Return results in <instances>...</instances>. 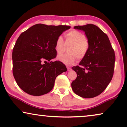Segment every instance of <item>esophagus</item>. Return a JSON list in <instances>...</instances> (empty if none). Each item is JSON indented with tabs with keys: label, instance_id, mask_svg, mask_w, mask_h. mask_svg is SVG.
Wrapping results in <instances>:
<instances>
[{
	"label": "esophagus",
	"instance_id": "34e87169",
	"mask_svg": "<svg viewBox=\"0 0 127 127\" xmlns=\"http://www.w3.org/2000/svg\"><path fill=\"white\" fill-rule=\"evenodd\" d=\"M66 67H67V71L71 70V67L70 66H67Z\"/></svg>",
	"mask_w": 127,
	"mask_h": 127
}]
</instances>
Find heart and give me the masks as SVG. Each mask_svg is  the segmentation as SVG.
I'll return each mask as SVG.
<instances>
[{
  "label": "heart",
  "instance_id": "1",
  "mask_svg": "<svg viewBox=\"0 0 127 127\" xmlns=\"http://www.w3.org/2000/svg\"><path fill=\"white\" fill-rule=\"evenodd\" d=\"M66 44L72 43L69 47L68 53L62 54L57 56V60L65 65L73 64L77 57L79 60H82L87 54L90 48V43L85 34L79 31L73 30L66 34ZM65 48V44L61 36H58L55 44V50L58 54L64 52Z\"/></svg>",
  "mask_w": 127,
  "mask_h": 127
}]
</instances>
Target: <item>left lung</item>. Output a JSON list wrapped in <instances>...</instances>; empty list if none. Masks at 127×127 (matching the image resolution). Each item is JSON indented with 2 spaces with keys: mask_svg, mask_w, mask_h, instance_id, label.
I'll return each mask as SVG.
<instances>
[{
  "mask_svg": "<svg viewBox=\"0 0 127 127\" xmlns=\"http://www.w3.org/2000/svg\"><path fill=\"white\" fill-rule=\"evenodd\" d=\"M74 29L84 31L90 43L87 54L79 65L72 67L77 73L72 88L76 94L91 98L106 89L113 76L115 54L108 36L93 24L76 26Z\"/></svg>",
  "mask_w": 127,
  "mask_h": 127,
  "instance_id": "1",
  "label": "left lung"
}]
</instances>
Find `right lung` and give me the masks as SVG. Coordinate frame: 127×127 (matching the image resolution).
<instances>
[{"label": "right lung", "mask_w": 127, "mask_h": 127, "mask_svg": "<svg viewBox=\"0 0 127 127\" xmlns=\"http://www.w3.org/2000/svg\"><path fill=\"white\" fill-rule=\"evenodd\" d=\"M66 25L38 24L19 36L13 50V73L20 88L33 96H40L53 89L59 74L67 70L55 58L57 39L70 29Z\"/></svg>", "instance_id": "obj_1"}]
</instances>
